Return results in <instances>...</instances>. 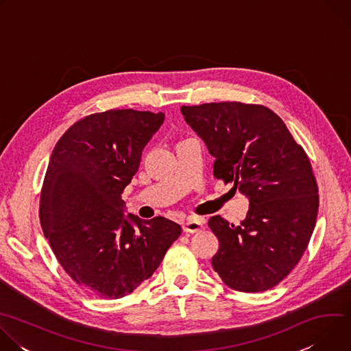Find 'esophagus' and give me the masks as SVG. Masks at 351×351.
I'll return each mask as SVG.
<instances>
[{
  "label": "esophagus",
  "mask_w": 351,
  "mask_h": 351,
  "mask_svg": "<svg viewBox=\"0 0 351 351\" xmlns=\"http://www.w3.org/2000/svg\"><path fill=\"white\" fill-rule=\"evenodd\" d=\"M204 223H206V219L204 218H187L183 223H182V228H183V232L184 233H197L202 230L204 228Z\"/></svg>",
  "instance_id": "1"
}]
</instances>
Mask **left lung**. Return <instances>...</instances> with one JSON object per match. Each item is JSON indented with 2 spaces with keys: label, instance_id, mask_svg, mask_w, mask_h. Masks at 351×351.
I'll use <instances>...</instances> for the list:
<instances>
[{
  "label": "left lung",
  "instance_id": "1",
  "mask_svg": "<svg viewBox=\"0 0 351 351\" xmlns=\"http://www.w3.org/2000/svg\"><path fill=\"white\" fill-rule=\"evenodd\" d=\"M180 112L214 157V176L248 198L239 225L219 215L208 221L219 240L214 271L239 291L274 287L302 258L315 228L318 189L304 149L263 106L211 103Z\"/></svg>",
  "mask_w": 351,
  "mask_h": 351
}]
</instances>
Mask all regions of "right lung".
Returning <instances> with one entry per match:
<instances>
[{
    "instance_id": "1",
    "label": "right lung",
    "mask_w": 351,
    "mask_h": 351,
    "mask_svg": "<svg viewBox=\"0 0 351 351\" xmlns=\"http://www.w3.org/2000/svg\"><path fill=\"white\" fill-rule=\"evenodd\" d=\"M165 114L111 110L72 125L56 144L40 199L53 252L83 289L104 298L136 290L160 267L180 225L126 213L125 187Z\"/></svg>"
}]
</instances>
